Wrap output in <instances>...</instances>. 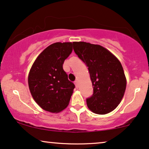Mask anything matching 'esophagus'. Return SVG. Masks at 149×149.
Listing matches in <instances>:
<instances>
[{
	"label": "esophagus",
	"mask_w": 149,
	"mask_h": 149,
	"mask_svg": "<svg viewBox=\"0 0 149 149\" xmlns=\"http://www.w3.org/2000/svg\"><path fill=\"white\" fill-rule=\"evenodd\" d=\"M74 84H75V85H76V86L77 88H78V80H76L74 82Z\"/></svg>",
	"instance_id": "1"
}]
</instances>
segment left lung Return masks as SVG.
Masks as SVG:
<instances>
[{
    "label": "left lung",
    "mask_w": 149,
    "mask_h": 149,
    "mask_svg": "<svg viewBox=\"0 0 149 149\" xmlns=\"http://www.w3.org/2000/svg\"><path fill=\"white\" fill-rule=\"evenodd\" d=\"M73 50L88 67L93 93L86 99L92 112L104 115L113 111L125 94L127 80L119 60L99 45L73 42Z\"/></svg>",
    "instance_id": "1"
}]
</instances>
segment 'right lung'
Segmentation results:
<instances>
[{
	"label": "right lung",
	"mask_w": 149,
	"mask_h": 149,
	"mask_svg": "<svg viewBox=\"0 0 149 149\" xmlns=\"http://www.w3.org/2000/svg\"><path fill=\"white\" fill-rule=\"evenodd\" d=\"M71 42H56L38 56L29 71L28 84L33 100L51 113L68 106L75 85L68 80L63 65L72 52Z\"/></svg>",
	"instance_id": "right-lung-1"
}]
</instances>
